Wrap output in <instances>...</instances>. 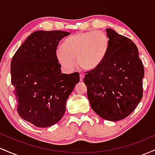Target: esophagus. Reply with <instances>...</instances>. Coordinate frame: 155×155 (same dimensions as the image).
<instances>
[{
    "label": "esophagus",
    "mask_w": 155,
    "mask_h": 155,
    "mask_svg": "<svg viewBox=\"0 0 155 155\" xmlns=\"http://www.w3.org/2000/svg\"><path fill=\"white\" fill-rule=\"evenodd\" d=\"M79 76H80V81H82L83 79H84V75L83 74H79Z\"/></svg>",
    "instance_id": "obj_1"
}]
</instances>
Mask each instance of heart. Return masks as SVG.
Returning <instances> with one entry per match:
<instances>
[{"instance_id":"obj_1","label":"heart","mask_w":155,"mask_h":155,"mask_svg":"<svg viewBox=\"0 0 155 155\" xmlns=\"http://www.w3.org/2000/svg\"><path fill=\"white\" fill-rule=\"evenodd\" d=\"M109 47V38L104 32L79 33L63 41L62 48H58L55 51V58L68 72L72 71L76 68V60L84 70L93 71L106 59Z\"/></svg>"}]
</instances>
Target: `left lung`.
<instances>
[{"instance_id": "8db88e82", "label": "left lung", "mask_w": 155, "mask_h": 155, "mask_svg": "<svg viewBox=\"0 0 155 155\" xmlns=\"http://www.w3.org/2000/svg\"><path fill=\"white\" fill-rule=\"evenodd\" d=\"M110 41L103 63L84 78L90 106L101 118L119 121L129 116L143 96L144 69L136 45L111 28Z\"/></svg>"}]
</instances>
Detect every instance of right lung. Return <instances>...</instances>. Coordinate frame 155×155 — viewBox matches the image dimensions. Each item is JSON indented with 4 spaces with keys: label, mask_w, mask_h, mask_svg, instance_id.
I'll return each instance as SVG.
<instances>
[{
    "label": "right lung",
    "mask_w": 155,
    "mask_h": 155,
    "mask_svg": "<svg viewBox=\"0 0 155 155\" xmlns=\"http://www.w3.org/2000/svg\"><path fill=\"white\" fill-rule=\"evenodd\" d=\"M68 32L38 31L16 51L11 63L17 109L23 120L48 127L61 120L68 97L79 82V73L61 74L55 51Z\"/></svg>",
    "instance_id": "right-lung-1"
}]
</instances>
